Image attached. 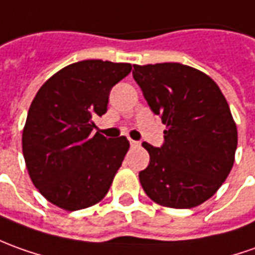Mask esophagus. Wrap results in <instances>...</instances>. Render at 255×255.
I'll use <instances>...</instances> for the list:
<instances>
[{"label":"esophagus","mask_w":255,"mask_h":255,"mask_svg":"<svg viewBox=\"0 0 255 255\" xmlns=\"http://www.w3.org/2000/svg\"><path fill=\"white\" fill-rule=\"evenodd\" d=\"M129 143H131V146H138L139 145V142L134 141V139H129Z\"/></svg>","instance_id":"obj_1"}]
</instances>
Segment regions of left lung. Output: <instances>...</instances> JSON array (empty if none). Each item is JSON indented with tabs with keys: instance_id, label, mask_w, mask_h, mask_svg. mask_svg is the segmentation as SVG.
<instances>
[{
	"instance_id": "left-lung-1",
	"label": "left lung",
	"mask_w": 255,
	"mask_h": 255,
	"mask_svg": "<svg viewBox=\"0 0 255 255\" xmlns=\"http://www.w3.org/2000/svg\"><path fill=\"white\" fill-rule=\"evenodd\" d=\"M132 77L166 126L160 148L142 143L149 152L143 191L163 207H198L235 163L237 128L226 99L207 74L178 62L134 65Z\"/></svg>"
}]
</instances>
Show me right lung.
<instances>
[{"label":"right lung","mask_w":255,"mask_h":255,"mask_svg":"<svg viewBox=\"0 0 255 255\" xmlns=\"http://www.w3.org/2000/svg\"><path fill=\"white\" fill-rule=\"evenodd\" d=\"M131 69L127 62H74L36 93L22 150L33 184L51 204L78 211L105 198L129 142L126 136L92 135L93 119L107 112L112 88Z\"/></svg>","instance_id":"obj_1"}]
</instances>
